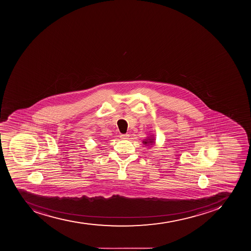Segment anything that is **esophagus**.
<instances>
[{
  "label": "esophagus",
  "mask_w": 251,
  "mask_h": 251,
  "mask_svg": "<svg viewBox=\"0 0 251 251\" xmlns=\"http://www.w3.org/2000/svg\"><path fill=\"white\" fill-rule=\"evenodd\" d=\"M120 138L122 139V140H128L129 139V135L128 134H125V135H120Z\"/></svg>",
  "instance_id": "34e87169"
}]
</instances>
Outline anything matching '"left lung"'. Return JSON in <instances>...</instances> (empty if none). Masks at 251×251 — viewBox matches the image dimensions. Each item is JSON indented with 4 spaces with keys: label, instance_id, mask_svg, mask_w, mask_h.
<instances>
[{
    "label": "left lung",
    "instance_id": "1",
    "mask_svg": "<svg viewBox=\"0 0 251 251\" xmlns=\"http://www.w3.org/2000/svg\"><path fill=\"white\" fill-rule=\"evenodd\" d=\"M143 143H144V144H145V145H151V144H153L154 143H155V139H154L153 137H148L147 139H145V140L143 141Z\"/></svg>",
    "mask_w": 251,
    "mask_h": 251
}]
</instances>
